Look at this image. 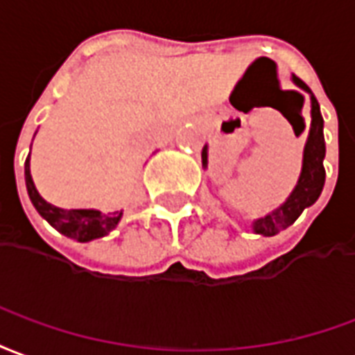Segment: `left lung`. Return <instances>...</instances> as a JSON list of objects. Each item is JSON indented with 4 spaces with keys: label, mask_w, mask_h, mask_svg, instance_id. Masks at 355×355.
<instances>
[{
    "label": "left lung",
    "mask_w": 355,
    "mask_h": 355,
    "mask_svg": "<svg viewBox=\"0 0 355 355\" xmlns=\"http://www.w3.org/2000/svg\"><path fill=\"white\" fill-rule=\"evenodd\" d=\"M291 81L304 90L310 96V128L309 138L304 144V151H302V168L299 181L295 185L293 193L287 196V200L270 214L265 217H259L252 223V229L255 234H263V236H274L278 232L286 231L289 225L297 221V217L301 216L304 209L312 206V204L320 198L323 191V183H325V168H323V159H325V138H323V117L320 111V103L312 94V90L304 85V83L297 77L291 75ZM293 124V123H291ZM299 130H304V121H297ZM295 128V124H293ZM202 168H208V146L202 149Z\"/></svg>",
    "instance_id": "obj_1"
}]
</instances>
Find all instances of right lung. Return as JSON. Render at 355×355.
<instances>
[{
	"instance_id": "obj_1",
	"label": "right lung",
	"mask_w": 355,
	"mask_h": 355,
	"mask_svg": "<svg viewBox=\"0 0 355 355\" xmlns=\"http://www.w3.org/2000/svg\"><path fill=\"white\" fill-rule=\"evenodd\" d=\"M24 178H26V189L30 200L40 211V216L49 221L51 227L56 231L62 232L64 236L73 238L77 242H90L96 238H102L110 234L121 221L123 211H111V214H102L100 209H66L58 208L54 204L46 202L45 198L37 193L35 183L32 180V172H30V155L26 159L24 164Z\"/></svg>"
}]
</instances>
